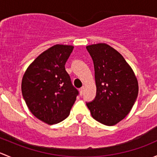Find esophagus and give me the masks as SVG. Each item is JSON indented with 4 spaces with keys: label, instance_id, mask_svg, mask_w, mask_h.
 Returning a JSON list of instances; mask_svg holds the SVG:
<instances>
[{
    "label": "esophagus",
    "instance_id": "1",
    "mask_svg": "<svg viewBox=\"0 0 157 157\" xmlns=\"http://www.w3.org/2000/svg\"><path fill=\"white\" fill-rule=\"evenodd\" d=\"M84 90H85L84 86H82V87L80 89V95H83V92H84Z\"/></svg>",
    "mask_w": 157,
    "mask_h": 157
}]
</instances>
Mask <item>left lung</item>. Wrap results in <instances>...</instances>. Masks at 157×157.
Masks as SVG:
<instances>
[{
    "label": "left lung",
    "instance_id": "1",
    "mask_svg": "<svg viewBox=\"0 0 157 157\" xmlns=\"http://www.w3.org/2000/svg\"><path fill=\"white\" fill-rule=\"evenodd\" d=\"M93 61L96 96L86 103L92 117L113 126L131 112L138 94V82L134 71L122 55L105 43L87 45Z\"/></svg>",
    "mask_w": 157,
    "mask_h": 157
}]
</instances>
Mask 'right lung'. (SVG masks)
<instances>
[{
  "instance_id": "1",
  "label": "right lung",
  "mask_w": 157,
  "mask_h": 157,
  "mask_svg": "<svg viewBox=\"0 0 157 157\" xmlns=\"http://www.w3.org/2000/svg\"><path fill=\"white\" fill-rule=\"evenodd\" d=\"M73 49V45L60 44L50 47L29 64L22 79V94L28 109L48 124L65 119L78 94L64 67Z\"/></svg>"
}]
</instances>
